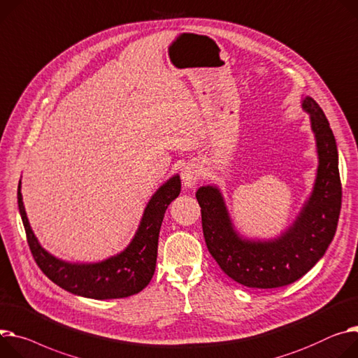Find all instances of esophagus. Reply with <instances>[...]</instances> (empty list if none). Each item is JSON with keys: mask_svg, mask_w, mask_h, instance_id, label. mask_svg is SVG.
<instances>
[{"mask_svg": "<svg viewBox=\"0 0 358 358\" xmlns=\"http://www.w3.org/2000/svg\"><path fill=\"white\" fill-rule=\"evenodd\" d=\"M201 178V171L195 166V164H189L182 171V180L186 187H192L198 183Z\"/></svg>", "mask_w": 358, "mask_h": 358, "instance_id": "esophagus-1", "label": "esophagus"}]
</instances>
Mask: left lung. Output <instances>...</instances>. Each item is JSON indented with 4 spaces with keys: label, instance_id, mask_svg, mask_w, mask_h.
<instances>
[{
    "label": "left lung",
    "instance_id": "1",
    "mask_svg": "<svg viewBox=\"0 0 358 358\" xmlns=\"http://www.w3.org/2000/svg\"><path fill=\"white\" fill-rule=\"evenodd\" d=\"M302 107L311 115L318 149V173L313 195L296 222L278 239L251 242L232 229L219 190L202 186L196 192L208 250L222 271L251 288H278L295 282L325 254L341 209L338 152L331 127L318 103L306 97Z\"/></svg>",
    "mask_w": 358,
    "mask_h": 358
}]
</instances>
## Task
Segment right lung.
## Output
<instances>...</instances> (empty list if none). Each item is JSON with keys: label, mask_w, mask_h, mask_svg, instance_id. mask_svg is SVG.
Here are the masks:
<instances>
[{"label": "right lung", "mask_w": 358, "mask_h": 358, "mask_svg": "<svg viewBox=\"0 0 358 358\" xmlns=\"http://www.w3.org/2000/svg\"><path fill=\"white\" fill-rule=\"evenodd\" d=\"M20 187L21 180L18 183L17 198L27 242L38 268L54 284L86 298L112 299L141 292L150 282L156 268L159 231L164 212L180 194L179 176H173L159 187L146 206L136 236L122 254L100 264L89 265L63 262L41 248L27 219Z\"/></svg>", "instance_id": "obj_1"}]
</instances>
